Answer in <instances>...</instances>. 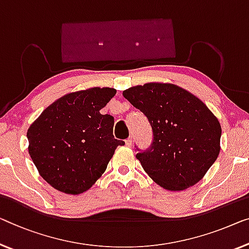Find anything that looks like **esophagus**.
I'll return each mask as SVG.
<instances>
[{
	"instance_id": "esophagus-1",
	"label": "esophagus",
	"mask_w": 249,
	"mask_h": 249,
	"mask_svg": "<svg viewBox=\"0 0 249 249\" xmlns=\"http://www.w3.org/2000/svg\"><path fill=\"white\" fill-rule=\"evenodd\" d=\"M132 142H133V139H132V136H131V137H128V139L125 141V144H126V146H131V145H132Z\"/></svg>"
}]
</instances>
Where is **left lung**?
<instances>
[{
	"label": "left lung",
	"mask_w": 249,
	"mask_h": 249,
	"mask_svg": "<svg viewBox=\"0 0 249 249\" xmlns=\"http://www.w3.org/2000/svg\"><path fill=\"white\" fill-rule=\"evenodd\" d=\"M123 96L147 117L153 144L137 153L148 177L165 190L182 191L202 180L220 152L221 126L202 101L174 84L147 83Z\"/></svg>",
	"instance_id": "left-lung-1"
}]
</instances>
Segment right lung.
Instances as JSON below:
<instances>
[{"label":"right lung","instance_id":"right-lung-1","mask_svg":"<svg viewBox=\"0 0 249 249\" xmlns=\"http://www.w3.org/2000/svg\"><path fill=\"white\" fill-rule=\"evenodd\" d=\"M116 89L92 87L58 98L30 125L29 154L40 176L58 191L79 195L106 171L118 145L114 117L99 110Z\"/></svg>","mask_w":249,"mask_h":249}]
</instances>
